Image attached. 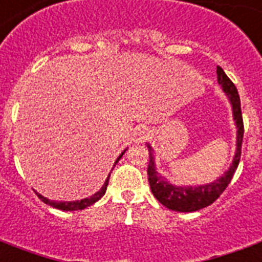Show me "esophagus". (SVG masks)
I'll return each mask as SVG.
<instances>
[{"instance_id": "esophagus-1", "label": "esophagus", "mask_w": 262, "mask_h": 262, "mask_svg": "<svg viewBox=\"0 0 262 262\" xmlns=\"http://www.w3.org/2000/svg\"><path fill=\"white\" fill-rule=\"evenodd\" d=\"M148 136H150V132H148V129H139L136 133V140L139 141V143H141V141L146 140Z\"/></svg>"}]
</instances>
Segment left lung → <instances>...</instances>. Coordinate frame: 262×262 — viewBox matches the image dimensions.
<instances>
[{"mask_svg": "<svg viewBox=\"0 0 262 262\" xmlns=\"http://www.w3.org/2000/svg\"><path fill=\"white\" fill-rule=\"evenodd\" d=\"M216 75H218V83L222 86V90L226 93L232 104V111H233V119L237 127V137H236V152H234L232 165L224 175L218 178L208 185L201 186H173L158 173L156 169V161H154V152L148 144V152H150V162L147 168L148 173V183H150L151 191L157 200L161 204L165 205L166 208L178 212H193L199 211L204 207H208L214 203L218 197L225 191L233 178L234 170L237 169L242 154V141H243V133H245V126H243V118H242V110H240V97L237 94V89L226 76V73L221 67H216Z\"/></svg>", "mask_w": 262, "mask_h": 262, "instance_id": "8db88e82", "label": "left lung"}]
</instances>
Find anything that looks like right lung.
Listing matches in <instances>:
<instances>
[{
  "label": "right lung",
  "mask_w": 262,
  "mask_h": 262,
  "mask_svg": "<svg viewBox=\"0 0 262 262\" xmlns=\"http://www.w3.org/2000/svg\"><path fill=\"white\" fill-rule=\"evenodd\" d=\"M126 151V150H125ZM125 151L122 152L121 156L118 157V160L115 161V164L118 162V161L121 160L122 156L125 154ZM115 166V165H114ZM111 175V173H110ZM110 175H108V178H106L105 183L102 185V187L100 189V190L97 191L96 194H93L92 197H87V199H83V200H77V201H51L48 200L47 197H44V195L38 194V199L42 201V203H46V204L51 205V207H54V208H58V210H62V211H77V210H84V208H87V207H90L92 204H94L96 201H98L100 199H101L102 195L105 194L106 191V186H108V182H110Z\"/></svg>",
  "instance_id": "obj_1"
}]
</instances>
